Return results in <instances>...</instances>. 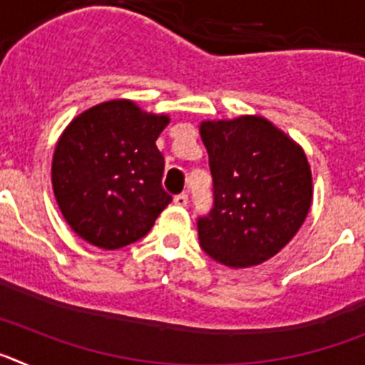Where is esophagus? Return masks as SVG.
Masks as SVG:
<instances>
[{"label":"esophagus","instance_id":"1","mask_svg":"<svg viewBox=\"0 0 365 365\" xmlns=\"http://www.w3.org/2000/svg\"><path fill=\"white\" fill-rule=\"evenodd\" d=\"M173 202H175L177 206H186L188 205V195H186V193H179V195L173 197Z\"/></svg>","mask_w":365,"mask_h":365}]
</instances>
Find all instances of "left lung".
I'll list each match as a JSON object with an SVG mask.
<instances>
[{
	"label": "left lung",
	"instance_id": "1",
	"mask_svg": "<svg viewBox=\"0 0 365 365\" xmlns=\"http://www.w3.org/2000/svg\"><path fill=\"white\" fill-rule=\"evenodd\" d=\"M214 179V208L199 243L230 269L261 265L296 235L312 202V173L296 140L259 115L199 125Z\"/></svg>",
	"mask_w": 365,
	"mask_h": 365
}]
</instances>
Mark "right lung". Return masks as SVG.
I'll return each mask as SVG.
<instances>
[{
    "mask_svg": "<svg viewBox=\"0 0 365 365\" xmlns=\"http://www.w3.org/2000/svg\"><path fill=\"white\" fill-rule=\"evenodd\" d=\"M168 122V115L117 98L80 113L60 135L51 166L54 197L83 241L104 250L135 243L172 201L155 144Z\"/></svg>",
    "mask_w": 365,
    "mask_h": 365,
    "instance_id": "1",
    "label": "right lung"
}]
</instances>
